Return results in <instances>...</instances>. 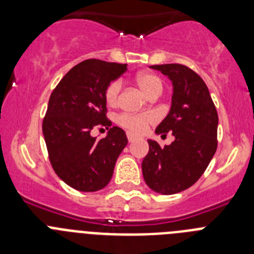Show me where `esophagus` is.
Masks as SVG:
<instances>
[{"mask_svg":"<svg viewBox=\"0 0 254 254\" xmlns=\"http://www.w3.org/2000/svg\"><path fill=\"white\" fill-rule=\"evenodd\" d=\"M127 138H128L129 142H133V141L137 140V136L133 133H131V132H127Z\"/></svg>","mask_w":254,"mask_h":254,"instance_id":"1","label":"esophagus"}]
</instances>
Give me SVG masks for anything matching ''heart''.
Listing matches in <instances>:
<instances>
[{
    "label": "heart",
    "instance_id": "obj_1",
    "mask_svg": "<svg viewBox=\"0 0 254 254\" xmlns=\"http://www.w3.org/2000/svg\"><path fill=\"white\" fill-rule=\"evenodd\" d=\"M136 82L140 86L141 90L151 98L154 95H160L163 91V82L160 77L154 73H140L136 77ZM121 89H122V81L114 80L108 85L105 90V100L109 105H114L118 102ZM154 117L151 114H121L117 122L122 127L127 128L133 133H142L147 128V126L152 122Z\"/></svg>",
    "mask_w": 254,
    "mask_h": 254
}]
</instances>
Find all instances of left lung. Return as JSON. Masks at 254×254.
Listing matches in <instances>:
<instances>
[{"instance_id": "left-lung-1", "label": "left lung", "mask_w": 254, "mask_h": 254, "mask_svg": "<svg viewBox=\"0 0 254 254\" xmlns=\"http://www.w3.org/2000/svg\"><path fill=\"white\" fill-rule=\"evenodd\" d=\"M150 68L168 76L173 84L172 107L155 132L163 136L172 132L176 140L164 147L147 140L142 174L152 190L174 194L193 186L208 167L217 149L219 117L207 86L193 69L178 64Z\"/></svg>"}]
</instances>
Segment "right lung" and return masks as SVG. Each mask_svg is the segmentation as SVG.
<instances>
[{"instance_id":"1","label":"right lung","mask_w":254,"mask_h":254,"mask_svg":"<svg viewBox=\"0 0 254 254\" xmlns=\"http://www.w3.org/2000/svg\"><path fill=\"white\" fill-rule=\"evenodd\" d=\"M127 71V64L86 60L76 64L51 94L43 120L49 161L56 174L81 192L103 190L128 140L122 128L107 120L105 90ZM102 124L109 129L96 140L90 131Z\"/></svg>"}]
</instances>
